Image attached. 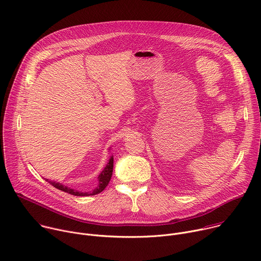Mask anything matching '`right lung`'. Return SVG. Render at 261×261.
<instances>
[{
    "mask_svg": "<svg viewBox=\"0 0 261 261\" xmlns=\"http://www.w3.org/2000/svg\"><path fill=\"white\" fill-rule=\"evenodd\" d=\"M110 148V147H109ZM113 170H114V157L110 156L106 166L104 167V169L100 172V174L98 175V185L97 187L91 191H80L76 189H73L68 187V186H65L61 182H57L55 180H49L48 178H44L46 181H48L50 185H53L54 187H56L57 189L67 192L69 194L75 195V196H91V195H96L100 192H102L106 187L107 185L111 178V175H113Z\"/></svg>",
    "mask_w": 261,
    "mask_h": 261,
    "instance_id": "1",
    "label": "right lung"
}]
</instances>
